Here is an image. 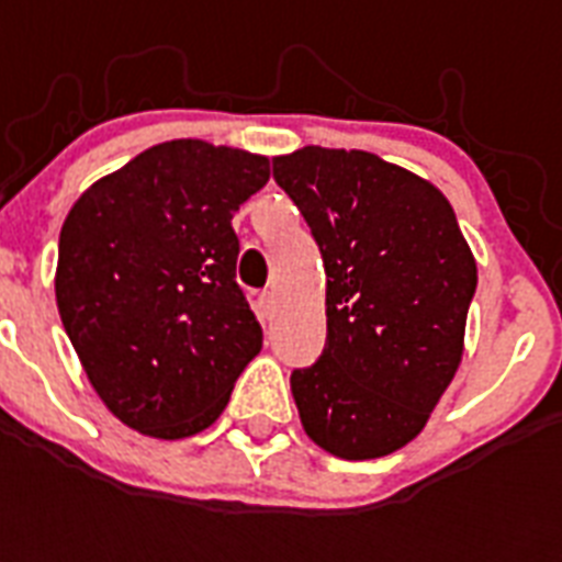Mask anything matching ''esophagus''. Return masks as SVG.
Here are the masks:
<instances>
[{"label": "esophagus", "mask_w": 562, "mask_h": 562, "mask_svg": "<svg viewBox=\"0 0 562 562\" xmlns=\"http://www.w3.org/2000/svg\"><path fill=\"white\" fill-rule=\"evenodd\" d=\"M256 312H259L262 321H271V317L277 315V294H273V291L259 294V300H256Z\"/></svg>", "instance_id": "obj_1"}]
</instances>
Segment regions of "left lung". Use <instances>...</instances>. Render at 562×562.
Returning <instances> with one entry per match:
<instances>
[{"label":"left lung","mask_w":562,"mask_h":562,"mask_svg":"<svg viewBox=\"0 0 562 562\" xmlns=\"http://www.w3.org/2000/svg\"><path fill=\"white\" fill-rule=\"evenodd\" d=\"M326 268V347L291 373L303 431L344 461L384 458L426 428L463 359L479 268L452 203L368 151L273 157Z\"/></svg>","instance_id":"8db88e82"}]
</instances>
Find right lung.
<instances>
[{
    "instance_id": "right-lung-1",
    "label": "right lung",
    "mask_w": 562,
    "mask_h": 562,
    "mask_svg": "<svg viewBox=\"0 0 562 562\" xmlns=\"http://www.w3.org/2000/svg\"><path fill=\"white\" fill-rule=\"evenodd\" d=\"M268 178L262 154L171 139L95 180L66 215L57 312L92 391L139 435L210 428L262 350L236 282L233 215Z\"/></svg>"
}]
</instances>
